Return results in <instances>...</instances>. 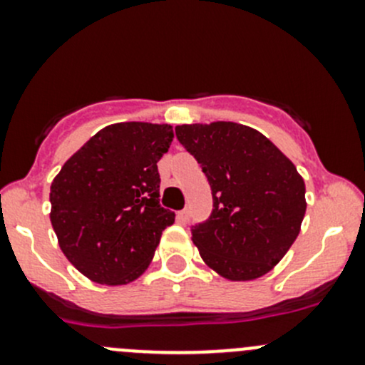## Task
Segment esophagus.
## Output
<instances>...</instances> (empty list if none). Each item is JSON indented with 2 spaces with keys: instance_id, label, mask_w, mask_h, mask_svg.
<instances>
[{
  "instance_id": "obj_1",
  "label": "esophagus",
  "mask_w": 365,
  "mask_h": 365,
  "mask_svg": "<svg viewBox=\"0 0 365 365\" xmlns=\"http://www.w3.org/2000/svg\"><path fill=\"white\" fill-rule=\"evenodd\" d=\"M176 219H178V222L187 224V222H189V219H190V210L189 208L180 210V212L176 213Z\"/></svg>"
}]
</instances>
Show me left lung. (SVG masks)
<instances>
[{"mask_svg":"<svg viewBox=\"0 0 365 365\" xmlns=\"http://www.w3.org/2000/svg\"><path fill=\"white\" fill-rule=\"evenodd\" d=\"M175 132L212 190V213L190 227L205 263L231 281L270 272L304 220L305 185L293 162L261 132L233 121Z\"/></svg>","mask_w":365,"mask_h":365,"instance_id":"left-lung-1","label":"left lung"}]
</instances>
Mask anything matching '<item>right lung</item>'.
Returning a JSON list of instances; mask_svg holds the SVG:
<instances>
[{
    "instance_id": "right-lung-1",
    "label": "right lung",
    "mask_w": 365,
    "mask_h": 365,
    "mask_svg": "<svg viewBox=\"0 0 365 365\" xmlns=\"http://www.w3.org/2000/svg\"><path fill=\"white\" fill-rule=\"evenodd\" d=\"M169 125L114 123L65 162L51 185V222L77 270L98 284H127L146 270L175 212L160 205L157 162Z\"/></svg>"
}]
</instances>
